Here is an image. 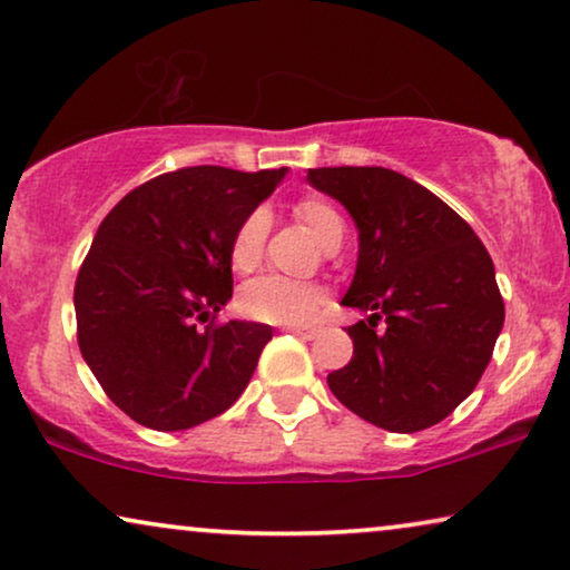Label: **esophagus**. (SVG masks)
Instances as JSON below:
<instances>
[{"label": "esophagus", "mask_w": 570, "mask_h": 570, "mask_svg": "<svg viewBox=\"0 0 570 570\" xmlns=\"http://www.w3.org/2000/svg\"><path fill=\"white\" fill-rule=\"evenodd\" d=\"M286 331L299 335V338H304V341H312L320 333V327L317 325H288Z\"/></svg>", "instance_id": "esophagus-1"}]
</instances>
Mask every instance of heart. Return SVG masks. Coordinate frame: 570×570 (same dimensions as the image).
<instances>
[{"label":"heart","instance_id":"1","mask_svg":"<svg viewBox=\"0 0 570 570\" xmlns=\"http://www.w3.org/2000/svg\"><path fill=\"white\" fill-rule=\"evenodd\" d=\"M296 222H302L317 243L327 253H335L346 237V224L333 204L325 198L307 196L294 204ZM268 235V212L266 208H253L250 214L239 222L229 243V263L235 271H253L263 258ZM327 299L325 288L307 282H292L284 276H258L247 282L239 292V309L243 315L261 320V323H278V325H299L312 323L323 309Z\"/></svg>","mask_w":570,"mask_h":570}]
</instances>
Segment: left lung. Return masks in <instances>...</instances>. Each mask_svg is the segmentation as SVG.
<instances>
[{
    "mask_svg": "<svg viewBox=\"0 0 570 570\" xmlns=\"http://www.w3.org/2000/svg\"><path fill=\"white\" fill-rule=\"evenodd\" d=\"M307 180L354 216L358 263L341 304L368 315L346 327L354 356L327 387L380 429L434 426L475 390L503 327L491 255L454 208L387 167H317Z\"/></svg>",
    "mask_w": 570,
    "mask_h": 570,
    "instance_id": "1",
    "label": "left lung"
}]
</instances>
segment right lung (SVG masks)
Instances as JSON below:
<instances>
[{
  "label": "right lung",
  "instance_id": "add662e5",
  "mask_svg": "<svg viewBox=\"0 0 570 570\" xmlns=\"http://www.w3.org/2000/svg\"><path fill=\"white\" fill-rule=\"evenodd\" d=\"M284 175L183 167L134 188L102 219L75 284L77 341L128 419L194 429L243 395L274 331L214 317L232 296V235Z\"/></svg>",
  "mask_w": 570,
  "mask_h": 570
}]
</instances>
